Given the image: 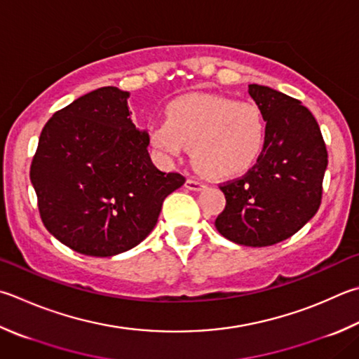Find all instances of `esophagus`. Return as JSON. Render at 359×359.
<instances>
[{"label":"esophagus","instance_id":"1","mask_svg":"<svg viewBox=\"0 0 359 359\" xmlns=\"http://www.w3.org/2000/svg\"><path fill=\"white\" fill-rule=\"evenodd\" d=\"M185 187L191 191H201V190H204V188H205V184H204V182H199V180H194V179H188Z\"/></svg>","mask_w":359,"mask_h":359}]
</instances>
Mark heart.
<instances>
[{"label": "heart", "instance_id": "b5f03b06", "mask_svg": "<svg viewBox=\"0 0 359 359\" xmlns=\"http://www.w3.org/2000/svg\"><path fill=\"white\" fill-rule=\"evenodd\" d=\"M154 147L175 158L191 147L193 161L210 177L245 174L256 165L266 141L260 109L224 97H180L168 107V119L149 123Z\"/></svg>", "mask_w": 359, "mask_h": 359}]
</instances>
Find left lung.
<instances>
[{
  "label": "left lung",
  "mask_w": 359,
  "mask_h": 359,
  "mask_svg": "<svg viewBox=\"0 0 359 359\" xmlns=\"http://www.w3.org/2000/svg\"><path fill=\"white\" fill-rule=\"evenodd\" d=\"M248 93L266 122L265 147L246 175L221 187L226 207L215 227L233 243L260 248L292 237L317 213L328 154L302 102L260 84Z\"/></svg>",
  "instance_id": "8db88e82"
}]
</instances>
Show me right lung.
I'll return each mask as SVG.
<instances>
[{
    "label": "right lung",
    "instance_id": "obj_1",
    "mask_svg": "<svg viewBox=\"0 0 359 359\" xmlns=\"http://www.w3.org/2000/svg\"><path fill=\"white\" fill-rule=\"evenodd\" d=\"M130 93L105 86L78 97L45 123L31 163L39 212L55 238L84 256L109 257L140 245L163 201L185 184L147 152L132 121Z\"/></svg>",
    "mask_w": 359,
    "mask_h": 359
}]
</instances>
